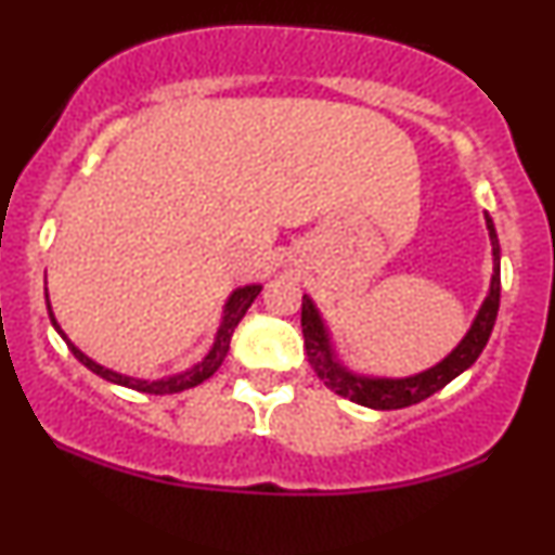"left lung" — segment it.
I'll list each match as a JSON object with an SVG mask.
<instances>
[{
    "label": "left lung",
    "instance_id": "left-lung-1",
    "mask_svg": "<svg viewBox=\"0 0 555 555\" xmlns=\"http://www.w3.org/2000/svg\"><path fill=\"white\" fill-rule=\"evenodd\" d=\"M486 224L490 234V245H493V279H490V292L477 310V318L469 326L467 336L451 349L449 358H443L438 365L428 367V371L410 375V378H371V375H358L341 365L336 360L334 347H331V336L326 323H323L321 313L308 295L302 297V336H305V352H308V362L313 365L318 378L326 384L331 391L339 397L358 401L362 406L371 410H401V406L417 404V401L433 397L441 391L446 384L467 371L473 362L480 358L490 339V331L495 326V315H499L501 305V247L499 237H495L493 219L486 214Z\"/></svg>",
    "mask_w": 555,
    "mask_h": 555
}]
</instances>
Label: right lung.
<instances>
[{
	"mask_svg": "<svg viewBox=\"0 0 555 555\" xmlns=\"http://www.w3.org/2000/svg\"><path fill=\"white\" fill-rule=\"evenodd\" d=\"M260 289H263V286H260V284L240 286V289H234L232 295H229V299H227L224 315H221V326H219V331H216L214 347L208 349L206 358L197 362V365L190 367V371L169 375V378H158V380L130 378V375L114 373V371H109V367H104V365H99V362H93L91 358H88V354H82L80 349L67 339L65 331L60 328V323H56V318L52 313V305H49V295H47V308H49V318H52V326L60 331L62 339L67 341V347L73 349L75 358H78L82 365L88 367V371H93L95 375H101V378L109 380V384L135 388V391H143V393H158V397H162V393H177V391H184V388H193L197 384H203V380L211 378V375L219 371L221 362H224L227 352H229V341H232L234 328H237V323L242 321V315L247 313V308H250V305H253V299L260 295Z\"/></svg>",
	"mask_w": 555,
	"mask_h": 555,
	"instance_id": "obj_1",
	"label": "right lung"
}]
</instances>
